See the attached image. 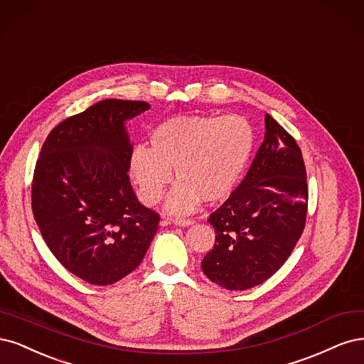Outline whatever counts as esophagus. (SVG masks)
Segmentation results:
<instances>
[{"label": "esophagus", "mask_w": 364, "mask_h": 364, "mask_svg": "<svg viewBox=\"0 0 364 364\" xmlns=\"http://www.w3.org/2000/svg\"><path fill=\"white\" fill-rule=\"evenodd\" d=\"M172 224L178 225V227H189V225H192V224H193V220H192V219H183V218H177V219H173V220H172Z\"/></svg>", "instance_id": "esophagus-1"}]
</instances>
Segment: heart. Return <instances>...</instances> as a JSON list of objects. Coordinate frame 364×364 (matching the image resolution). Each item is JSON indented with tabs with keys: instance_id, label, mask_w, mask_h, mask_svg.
I'll use <instances>...</instances> for the list:
<instances>
[{
	"instance_id": "heart-1",
	"label": "heart",
	"mask_w": 364,
	"mask_h": 364,
	"mask_svg": "<svg viewBox=\"0 0 364 364\" xmlns=\"http://www.w3.org/2000/svg\"><path fill=\"white\" fill-rule=\"evenodd\" d=\"M254 142L252 127L242 116H178L154 128L151 149L134 146L130 173L142 203L156 205L175 169L180 183L172 189L166 210L172 215L191 213L203 199L213 204L232 192Z\"/></svg>"
}]
</instances>
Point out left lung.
Wrapping results in <instances>:
<instances>
[{
    "label": "left lung",
    "mask_w": 364,
    "mask_h": 364,
    "mask_svg": "<svg viewBox=\"0 0 364 364\" xmlns=\"http://www.w3.org/2000/svg\"><path fill=\"white\" fill-rule=\"evenodd\" d=\"M246 177L207 219L216 232L201 263L228 290L262 284L286 263L306 227L309 186L298 144L271 114Z\"/></svg>",
    "instance_id": "8db88e82"
}]
</instances>
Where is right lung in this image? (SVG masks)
<instances>
[{"label": "right lung", "instance_id": "add662e5", "mask_svg": "<svg viewBox=\"0 0 364 364\" xmlns=\"http://www.w3.org/2000/svg\"><path fill=\"white\" fill-rule=\"evenodd\" d=\"M151 105L102 100L54 127L36 161L31 208L45 243L69 272L109 286L144 260L160 216L137 201L124 122Z\"/></svg>", "mask_w": 364, "mask_h": 364}]
</instances>
